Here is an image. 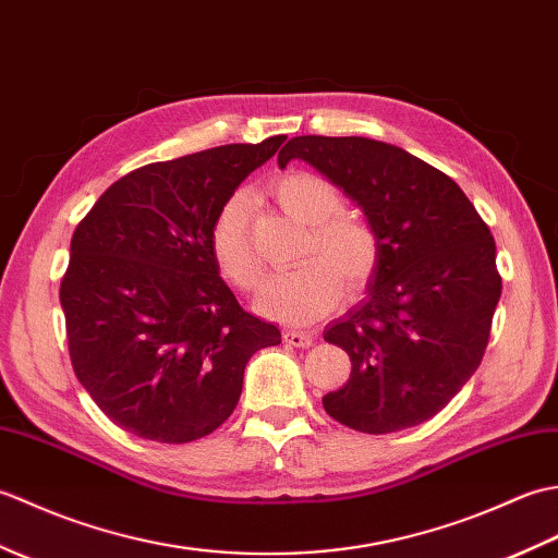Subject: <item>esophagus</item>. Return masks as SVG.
<instances>
[{
    "instance_id": "1",
    "label": "esophagus",
    "mask_w": 558,
    "mask_h": 558,
    "mask_svg": "<svg viewBox=\"0 0 558 558\" xmlns=\"http://www.w3.org/2000/svg\"><path fill=\"white\" fill-rule=\"evenodd\" d=\"M286 342L292 348H312L314 333H312V330H288Z\"/></svg>"
}]
</instances>
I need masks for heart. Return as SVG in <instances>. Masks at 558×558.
<instances>
[{"mask_svg": "<svg viewBox=\"0 0 558 558\" xmlns=\"http://www.w3.org/2000/svg\"><path fill=\"white\" fill-rule=\"evenodd\" d=\"M282 210L310 225L302 266L266 280L256 306L282 324L302 326L333 310L340 286L354 294L366 288L381 256L378 236L360 218L345 216L342 192L326 177L306 170L282 174L272 184ZM210 252L220 272L234 288L252 292L260 280V264L248 240V196L236 192L218 208L210 225Z\"/></svg>", "mask_w": 558, "mask_h": 558, "instance_id": "obj_1", "label": "heart"}]
</instances>
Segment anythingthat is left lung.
I'll list each match as a JSON object with an SVG mask.
<instances>
[{
    "label": "left lung",
    "instance_id": "8db88e82",
    "mask_svg": "<svg viewBox=\"0 0 558 558\" xmlns=\"http://www.w3.org/2000/svg\"><path fill=\"white\" fill-rule=\"evenodd\" d=\"M314 165L357 204L381 256L366 298L324 330L350 381L324 396L364 434L422 424L475 374L501 298L496 244L462 189L429 162L364 136H294L278 165Z\"/></svg>",
    "mask_w": 558,
    "mask_h": 558
}]
</instances>
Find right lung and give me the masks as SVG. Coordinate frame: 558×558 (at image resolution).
I'll return each instance as SVG.
<instances>
[{"label": "right lung", "mask_w": 558, "mask_h": 558, "mask_svg": "<svg viewBox=\"0 0 558 558\" xmlns=\"http://www.w3.org/2000/svg\"><path fill=\"white\" fill-rule=\"evenodd\" d=\"M282 141L144 165L78 222L59 288L69 354L122 429L160 444L208 436L236 408L252 354L280 342L225 286L210 225Z\"/></svg>", "instance_id": "1"}]
</instances>
